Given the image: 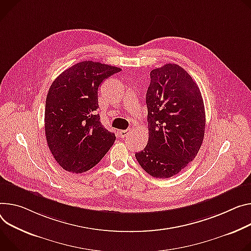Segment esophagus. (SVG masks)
I'll use <instances>...</instances> for the list:
<instances>
[{
  "label": "esophagus",
  "mask_w": 251,
  "mask_h": 251,
  "mask_svg": "<svg viewBox=\"0 0 251 251\" xmlns=\"http://www.w3.org/2000/svg\"><path fill=\"white\" fill-rule=\"evenodd\" d=\"M130 133H131L130 129H128V130H120L119 136H120L121 138H125V137H127V136H128Z\"/></svg>",
  "instance_id": "obj_1"
}]
</instances>
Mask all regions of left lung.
<instances>
[{
    "label": "left lung",
    "instance_id": "obj_1",
    "mask_svg": "<svg viewBox=\"0 0 251 251\" xmlns=\"http://www.w3.org/2000/svg\"><path fill=\"white\" fill-rule=\"evenodd\" d=\"M146 93L149 139L135 154L140 166L155 178H170L197 155L205 131L200 90L179 65L166 64L150 72Z\"/></svg>",
    "mask_w": 251,
    "mask_h": 251
}]
</instances>
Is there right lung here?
Returning <instances> with one entry per match:
<instances>
[{
    "mask_svg": "<svg viewBox=\"0 0 251 251\" xmlns=\"http://www.w3.org/2000/svg\"><path fill=\"white\" fill-rule=\"evenodd\" d=\"M120 68L93 61L70 67L52 83L45 106V134L59 165L82 173L97 165L116 136L100 122L98 88Z\"/></svg>",
    "mask_w": 251,
    "mask_h": 251,
    "instance_id": "obj_1",
    "label": "right lung"
}]
</instances>
